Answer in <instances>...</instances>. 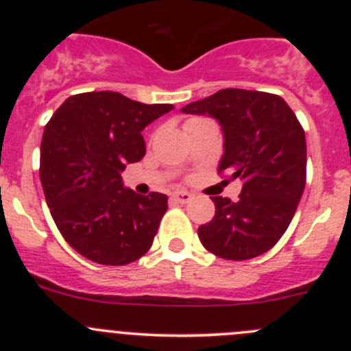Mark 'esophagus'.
I'll list each match as a JSON object with an SVG mask.
<instances>
[{
	"label": "esophagus",
	"instance_id": "esophagus-1",
	"mask_svg": "<svg viewBox=\"0 0 351 351\" xmlns=\"http://www.w3.org/2000/svg\"><path fill=\"white\" fill-rule=\"evenodd\" d=\"M171 198L176 202V204H189V202L192 200V193L183 192V190H180V192L173 193Z\"/></svg>",
	"mask_w": 351,
	"mask_h": 351
}]
</instances>
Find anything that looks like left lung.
<instances>
[{
  "label": "left lung",
  "instance_id": "8db88e82",
  "mask_svg": "<svg viewBox=\"0 0 351 351\" xmlns=\"http://www.w3.org/2000/svg\"><path fill=\"white\" fill-rule=\"evenodd\" d=\"M219 122V171L243 182L238 202L212 197L215 215L198 228L204 247L224 260L267 253L289 228L306 186V134L282 97L226 88L182 108Z\"/></svg>",
  "mask_w": 351,
  "mask_h": 351
}]
</instances>
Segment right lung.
Returning <instances> with one entry per match:
<instances>
[{"label":"right lung","instance_id":"1","mask_svg":"<svg viewBox=\"0 0 351 351\" xmlns=\"http://www.w3.org/2000/svg\"><path fill=\"white\" fill-rule=\"evenodd\" d=\"M173 110L117 91L69 97L45 125L40 182L51 215L71 247L100 265L132 263L147 253L168 197L125 189L122 171L146 154L143 130Z\"/></svg>","mask_w":351,"mask_h":351}]
</instances>
